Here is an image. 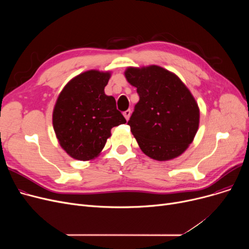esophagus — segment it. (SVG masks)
Masks as SVG:
<instances>
[{
    "mask_svg": "<svg viewBox=\"0 0 249 249\" xmlns=\"http://www.w3.org/2000/svg\"><path fill=\"white\" fill-rule=\"evenodd\" d=\"M123 115H124V117H125V119L128 121L129 118H130V115H131V111L127 110V111H125V112L123 113Z\"/></svg>",
    "mask_w": 249,
    "mask_h": 249,
    "instance_id": "1",
    "label": "esophagus"
}]
</instances>
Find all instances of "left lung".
I'll use <instances>...</instances> for the list:
<instances>
[{"label": "left lung", "instance_id": "obj_1", "mask_svg": "<svg viewBox=\"0 0 249 249\" xmlns=\"http://www.w3.org/2000/svg\"><path fill=\"white\" fill-rule=\"evenodd\" d=\"M124 73L139 95L128 125L140 149L160 161L178 158L193 142L200 123V109L190 89L159 65L129 67Z\"/></svg>", "mask_w": 249, "mask_h": 249}]
</instances>
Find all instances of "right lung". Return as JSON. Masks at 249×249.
Instances as JSON below:
<instances>
[{"label": "right lung", "mask_w": 249, "mask_h": 249, "mask_svg": "<svg viewBox=\"0 0 249 249\" xmlns=\"http://www.w3.org/2000/svg\"><path fill=\"white\" fill-rule=\"evenodd\" d=\"M110 71H87L64 86L52 113L60 146L71 158L91 160L103 150L111 129L126 123L116 101L105 94Z\"/></svg>", "instance_id": "add662e5"}]
</instances>
